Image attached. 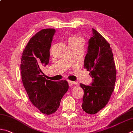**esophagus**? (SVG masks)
Wrapping results in <instances>:
<instances>
[{
	"label": "esophagus",
	"instance_id": "1",
	"mask_svg": "<svg viewBox=\"0 0 133 133\" xmlns=\"http://www.w3.org/2000/svg\"><path fill=\"white\" fill-rule=\"evenodd\" d=\"M68 83L70 85H76L77 83L75 81H70V80H67Z\"/></svg>",
	"mask_w": 133,
	"mask_h": 133
}]
</instances>
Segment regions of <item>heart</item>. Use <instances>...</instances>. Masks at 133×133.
Instances as JSON below:
<instances>
[{
  "instance_id": "obj_1",
  "label": "heart",
  "mask_w": 133,
  "mask_h": 133,
  "mask_svg": "<svg viewBox=\"0 0 133 133\" xmlns=\"http://www.w3.org/2000/svg\"><path fill=\"white\" fill-rule=\"evenodd\" d=\"M79 39V38H77V37H71L70 38H69V42H72V41H76L77 39Z\"/></svg>"
}]
</instances>
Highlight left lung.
Instances as JSON below:
<instances>
[{"label":"left lung","mask_w":133,"mask_h":133,"mask_svg":"<svg viewBox=\"0 0 133 133\" xmlns=\"http://www.w3.org/2000/svg\"><path fill=\"white\" fill-rule=\"evenodd\" d=\"M88 42L84 69L93 78L91 85L80 84L84 91L81 107L84 112L94 115L107 105L115 89L116 69L110 44L97 31Z\"/></svg>","instance_id":"left-lung-1"}]
</instances>
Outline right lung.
Listing matches in <instances>:
<instances>
[{"label":"right lung","mask_w":133,"mask_h":133,"mask_svg":"<svg viewBox=\"0 0 133 133\" xmlns=\"http://www.w3.org/2000/svg\"><path fill=\"white\" fill-rule=\"evenodd\" d=\"M55 32V29L46 28L34 35L23 50L20 65L23 84L29 99L41 112L47 115L57 110L69 87L66 80H48L41 70L49 63Z\"/></svg>","instance_id":"add662e5"}]
</instances>
